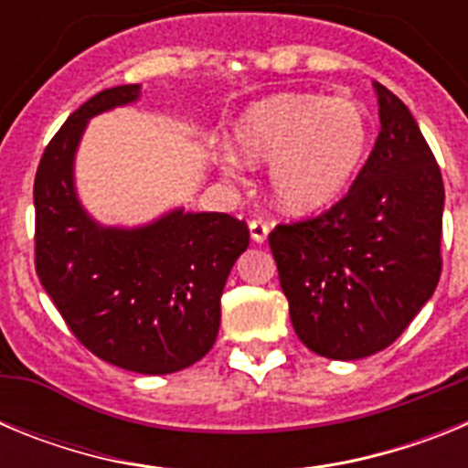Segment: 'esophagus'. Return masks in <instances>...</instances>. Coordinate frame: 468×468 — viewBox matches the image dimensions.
Instances as JSON below:
<instances>
[{"label":"esophagus","instance_id":"obj_1","mask_svg":"<svg viewBox=\"0 0 468 468\" xmlns=\"http://www.w3.org/2000/svg\"><path fill=\"white\" fill-rule=\"evenodd\" d=\"M248 229H250V239H253L255 243H264L267 241V234H270V222L255 218V220H250Z\"/></svg>","mask_w":468,"mask_h":468}]
</instances>
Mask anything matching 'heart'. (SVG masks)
Listing matches in <instances>:
<instances>
[{
	"label": "heart",
	"mask_w": 468,
	"mask_h": 468,
	"mask_svg": "<svg viewBox=\"0 0 468 468\" xmlns=\"http://www.w3.org/2000/svg\"><path fill=\"white\" fill-rule=\"evenodd\" d=\"M234 150L248 164H267V189L281 210L307 215L335 204L354 183L373 143L361 102L325 93H274L239 114ZM227 171L239 157L227 152Z\"/></svg>",
	"instance_id": "obj_1"
}]
</instances>
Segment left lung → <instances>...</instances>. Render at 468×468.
Listing matches in <instances>:
<instances>
[{"label":"left lung","mask_w":468,"mask_h":468,"mask_svg":"<svg viewBox=\"0 0 468 468\" xmlns=\"http://www.w3.org/2000/svg\"><path fill=\"white\" fill-rule=\"evenodd\" d=\"M379 135L342 201L270 234L297 337L318 356L387 349L441 279L445 189L410 110L379 81Z\"/></svg>","instance_id":"left-lung-1"}]
</instances>
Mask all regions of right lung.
Returning <instances> with one entry per match:
<instances>
[{"label":"right lung","instance_id":"add662e5","mask_svg":"<svg viewBox=\"0 0 468 468\" xmlns=\"http://www.w3.org/2000/svg\"><path fill=\"white\" fill-rule=\"evenodd\" d=\"M140 98V84L95 93L60 126L35 177V262L77 340L102 361L168 375L204 358L220 330L227 276L248 248L243 220L176 208L140 227L93 220L74 187L89 119Z\"/></svg>","mask_w":468,"mask_h":468}]
</instances>
